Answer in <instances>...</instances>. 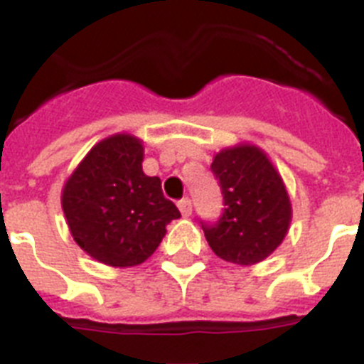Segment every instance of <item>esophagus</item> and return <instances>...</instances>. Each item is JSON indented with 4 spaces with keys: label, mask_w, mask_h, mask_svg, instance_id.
<instances>
[{
    "label": "esophagus",
    "mask_w": 364,
    "mask_h": 364,
    "mask_svg": "<svg viewBox=\"0 0 364 364\" xmlns=\"http://www.w3.org/2000/svg\"><path fill=\"white\" fill-rule=\"evenodd\" d=\"M178 210H180V213H182V217H189V215H191V211H193L191 200H189V198L180 200L178 202Z\"/></svg>",
    "instance_id": "obj_1"
}]
</instances>
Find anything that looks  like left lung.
Masks as SVG:
<instances>
[{
	"label": "left lung",
	"mask_w": 364,
	"mask_h": 364,
	"mask_svg": "<svg viewBox=\"0 0 364 364\" xmlns=\"http://www.w3.org/2000/svg\"><path fill=\"white\" fill-rule=\"evenodd\" d=\"M211 171L226 205L217 224L202 226L213 253L239 266L268 259L291 224V200L279 169L264 149L242 142L218 151Z\"/></svg>",
	"instance_id": "8db88e82"
}]
</instances>
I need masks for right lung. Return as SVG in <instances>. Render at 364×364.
<instances>
[{"label": "right lung", "mask_w": 364, "mask_h": 364, "mask_svg": "<svg viewBox=\"0 0 364 364\" xmlns=\"http://www.w3.org/2000/svg\"><path fill=\"white\" fill-rule=\"evenodd\" d=\"M144 142L131 133L100 140L62 189V210L74 242L112 268H133L154 253L180 211L159 176L142 169Z\"/></svg>", "instance_id": "1"}]
</instances>
